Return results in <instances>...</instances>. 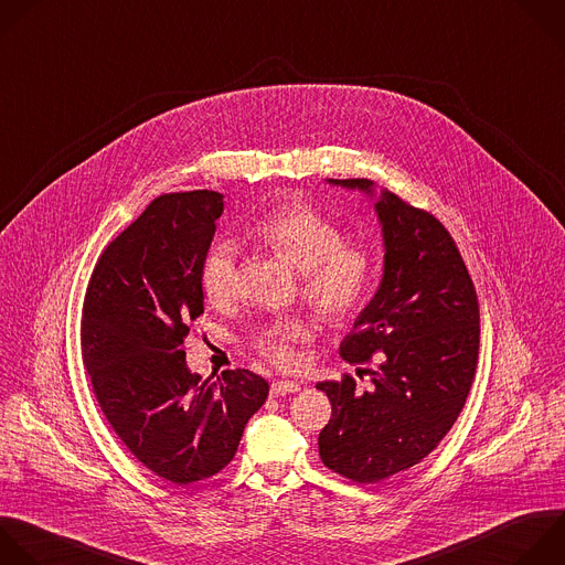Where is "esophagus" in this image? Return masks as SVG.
<instances>
[{"instance_id": "34e87169", "label": "esophagus", "mask_w": 565, "mask_h": 565, "mask_svg": "<svg viewBox=\"0 0 565 565\" xmlns=\"http://www.w3.org/2000/svg\"><path fill=\"white\" fill-rule=\"evenodd\" d=\"M299 391H301V386H299L297 382H275V384L270 386V393H273L275 397L292 395V393H299Z\"/></svg>"}]
</instances>
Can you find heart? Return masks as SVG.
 Wrapping results in <instances>:
<instances>
[{
  "label": "heart",
  "mask_w": 565,
  "mask_h": 565,
  "mask_svg": "<svg viewBox=\"0 0 565 565\" xmlns=\"http://www.w3.org/2000/svg\"><path fill=\"white\" fill-rule=\"evenodd\" d=\"M253 239L270 248L301 273V295L317 315L343 326L367 303L377 264L365 244L343 242V231L308 204L277 209L253 228ZM202 290L213 306L235 301L239 292V264L231 246H215L202 264ZM312 337L301 317L277 319L255 334V350L277 367L299 361L297 345Z\"/></svg>",
  "instance_id": "obj_1"
}]
</instances>
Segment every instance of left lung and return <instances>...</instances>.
<instances>
[{
	"instance_id": "obj_1",
	"label": "left lung",
	"mask_w": 565,
	"mask_h": 565,
	"mask_svg": "<svg viewBox=\"0 0 565 565\" xmlns=\"http://www.w3.org/2000/svg\"><path fill=\"white\" fill-rule=\"evenodd\" d=\"M332 183L372 191L370 179ZM374 209L386 242L384 279L339 354L380 367L365 393L350 374L317 384L332 406L319 457L356 483L404 472L441 444L466 406L479 359L477 290L446 226L388 191Z\"/></svg>"
}]
</instances>
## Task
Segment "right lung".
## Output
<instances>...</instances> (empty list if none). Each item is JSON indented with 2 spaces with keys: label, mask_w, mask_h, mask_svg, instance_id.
Returning a JSON list of instances; mask_svg holds the SVG:
<instances>
[{
  "label": "right lung",
  "mask_w": 565,
  "mask_h": 565,
  "mask_svg": "<svg viewBox=\"0 0 565 565\" xmlns=\"http://www.w3.org/2000/svg\"><path fill=\"white\" fill-rule=\"evenodd\" d=\"M222 200H152L99 255L82 308V359L106 422L139 463L177 486L224 470L268 397V382L246 367L213 382L185 365Z\"/></svg>",
  "instance_id": "right-lung-1"
}]
</instances>
